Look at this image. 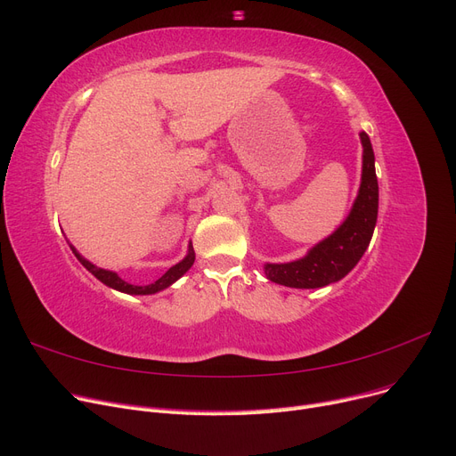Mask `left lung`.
Segmentation results:
<instances>
[{
  "label": "left lung",
  "mask_w": 456,
  "mask_h": 456,
  "mask_svg": "<svg viewBox=\"0 0 456 456\" xmlns=\"http://www.w3.org/2000/svg\"><path fill=\"white\" fill-rule=\"evenodd\" d=\"M360 139L363 146L362 184L346 220L302 258L280 265L266 262L265 273L270 281L295 289L325 287L352 272L367 251L379 215V183L369 134L362 131Z\"/></svg>",
  "instance_id": "left-lung-1"
}]
</instances>
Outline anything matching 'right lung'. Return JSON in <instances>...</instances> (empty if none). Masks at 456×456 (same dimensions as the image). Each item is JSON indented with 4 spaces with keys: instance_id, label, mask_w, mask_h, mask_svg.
<instances>
[{
    "instance_id": "add662e5",
    "label": "right lung",
    "mask_w": 456,
    "mask_h": 456,
    "mask_svg": "<svg viewBox=\"0 0 456 456\" xmlns=\"http://www.w3.org/2000/svg\"><path fill=\"white\" fill-rule=\"evenodd\" d=\"M70 249H72V253L76 255V258L94 275L96 280L102 281V283L108 285V287L116 289V291H119V293H127V295H154V293L163 291V289L171 287L176 280H181L183 275L191 268V265H194V260H196L194 247H191V241H190L186 256H184L181 262H176V265L171 266L167 272H165L159 280H156L154 283H150V285H131V283H127L126 280H121L116 272L94 266L93 262H89L84 255L77 253V249H76L74 245H70Z\"/></svg>"
}]
</instances>
